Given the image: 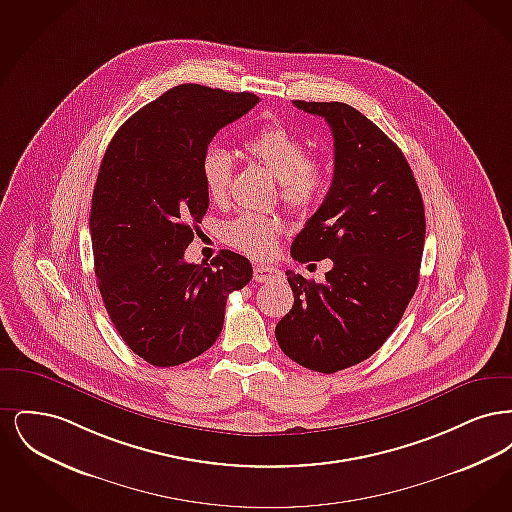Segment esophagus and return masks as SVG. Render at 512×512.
<instances>
[{"label":"esophagus","instance_id":"1","mask_svg":"<svg viewBox=\"0 0 512 512\" xmlns=\"http://www.w3.org/2000/svg\"><path fill=\"white\" fill-rule=\"evenodd\" d=\"M280 276V270L276 267H270V265H257L253 268V278L255 282H270L274 278Z\"/></svg>","mask_w":512,"mask_h":512}]
</instances>
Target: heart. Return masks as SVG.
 <instances>
[{
	"mask_svg": "<svg viewBox=\"0 0 512 512\" xmlns=\"http://www.w3.org/2000/svg\"><path fill=\"white\" fill-rule=\"evenodd\" d=\"M245 151L263 163L280 180V195L293 209H307L324 188V167L309 159L307 144L280 122L259 128L245 140ZM201 180L207 195L222 203L232 182L234 163L226 149L211 146L201 157ZM280 222L255 213H244L222 228L224 242L253 259H267L278 245Z\"/></svg>",
	"mask_w": 512,
	"mask_h": 512,
	"instance_id": "heart-1",
	"label": "heart"
}]
</instances>
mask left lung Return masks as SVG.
<instances>
[{"label": "left lung", "mask_w": 512, "mask_h": 512, "mask_svg": "<svg viewBox=\"0 0 512 512\" xmlns=\"http://www.w3.org/2000/svg\"><path fill=\"white\" fill-rule=\"evenodd\" d=\"M293 105L330 124L334 178L292 257L330 259L332 268L324 284L286 270L293 307L274 334L297 365L332 374L376 353L403 317L418 286L424 203L403 151L355 107Z\"/></svg>", "instance_id": "obj_1"}]
</instances>
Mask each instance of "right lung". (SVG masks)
<instances>
[{"mask_svg":"<svg viewBox=\"0 0 512 512\" xmlns=\"http://www.w3.org/2000/svg\"><path fill=\"white\" fill-rule=\"evenodd\" d=\"M257 103L251 92L180 84L124 122L103 155L90 213L99 293L124 343L149 365L205 353L228 295L253 276L234 251L222 249L211 265L186 263L184 251L209 207L201 157Z\"/></svg>","mask_w":512,"mask_h":512,"instance_id":"1","label":"right lung"}]
</instances>
